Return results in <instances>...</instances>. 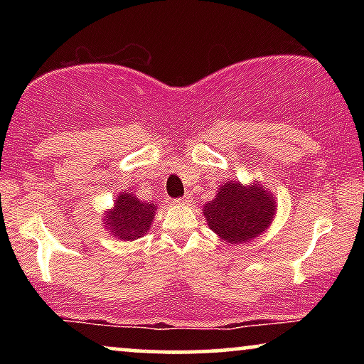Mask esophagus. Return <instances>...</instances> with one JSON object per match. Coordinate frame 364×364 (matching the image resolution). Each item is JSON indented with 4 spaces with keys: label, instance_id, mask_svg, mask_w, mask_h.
<instances>
[{
    "label": "esophagus",
    "instance_id": "esophagus-1",
    "mask_svg": "<svg viewBox=\"0 0 364 364\" xmlns=\"http://www.w3.org/2000/svg\"><path fill=\"white\" fill-rule=\"evenodd\" d=\"M192 200H191V196H186V197H182V198H177V200H173V203H176V205H188V203H191Z\"/></svg>",
    "mask_w": 364,
    "mask_h": 364
}]
</instances>
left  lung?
Returning a JSON list of instances; mask_svg holds the SVG:
<instances>
[{"label":"left lung","mask_w":364,"mask_h":364,"mask_svg":"<svg viewBox=\"0 0 364 364\" xmlns=\"http://www.w3.org/2000/svg\"><path fill=\"white\" fill-rule=\"evenodd\" d=\"M275 196L257 178L242 183L227 181L218 187L215 198L202 208L208 227L228 245L250 243L268 230L277 213Z\"/></svg>","instance_id":"1"}]
</instances>
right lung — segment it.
I'll use <instances>...</instances> for the list:
<instances>
[{"instance_id": "right-lung-1", "label": "right lung", "mask_w": 364, "mask_h": 364, "mask_svg": "<svg viewBox=\"0 0 364 364\" xmlns=\"http://www.w3.org/2000/svg\"><path fill=\"white\" fill-rule=\"evenodd\" d=\"M157 208L156 202L141 200L134 192L122 191L114 200V205L104 210V227L119 240H137L151 230Z\"/></svg>"}]
</instances>
